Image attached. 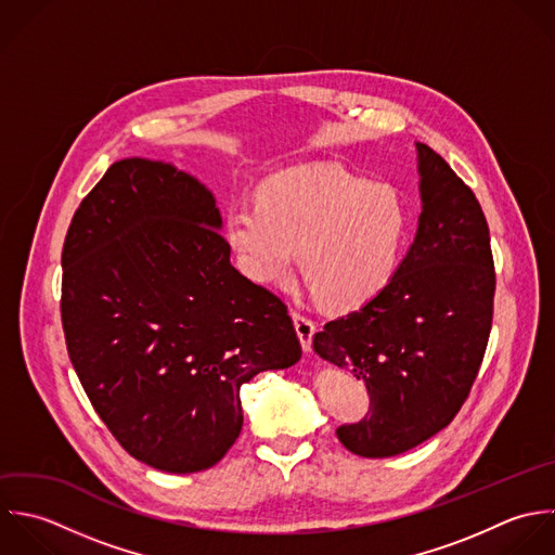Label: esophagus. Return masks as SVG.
<instances>
[{"label": "esophagus", "mask_w": 555, "mask_h": 555, "mask_svg": "<svg viewBox=\"0 0 555 555\" xmlns=\"http://www.w3.org/2000/svg\"><path fill=\"white\" fill-rule=\"evenodd\" d=\"M292 318H294V326H296V333L300 337L302 350L309 352L311 341H313V333H315V322L311 318H307L305 313H300V311H292Z\"/></svg>", "instance_id": "esophagus-1"}]
</instances>
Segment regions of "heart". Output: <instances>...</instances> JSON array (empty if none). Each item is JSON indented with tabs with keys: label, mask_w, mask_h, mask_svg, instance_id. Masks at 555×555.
Here are the masks:
<instances>
[{
	"label": "heart",
	"mask_w": 555,
	"mask_h": 555,
	"mask_svg": "<svg viewBox=\"0 0 555 555\" xmlns=\"http://www.w3.org/2000/svg\"><path fill=\"white\" fill-rule=\"evenodd\" d=\"M222 231L248 279H287L296 248L298 270L318 302L352 311L391 283L409 209L389 183H372L339 166H305L266 179L257 203H231Z\"/></svg>",
	"instance_id": "heart-1"
}]
</instances>
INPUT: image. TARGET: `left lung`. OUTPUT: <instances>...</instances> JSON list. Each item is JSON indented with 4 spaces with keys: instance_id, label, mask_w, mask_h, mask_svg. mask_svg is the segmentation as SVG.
<instances>
[{
    "instance_id": "8db88e82",
    "label": "left lung",
    "mask_w": 555,
    "mask_h": 555,
    "mask_svg": "<svg viewBox=\"0 0 555 555\" xmlns=\"http://www.w3.org/2000/svg\"><path fill=\"white\" fill-rule=\"evenodd\" d=\"M417 237L391 283L315 333V352L365 383L370 411L339 426L346 450L402 454L452 424L482 365L495 298L491 235L480 201L428 144H417Z\"/></svg>"
}]
</instances>
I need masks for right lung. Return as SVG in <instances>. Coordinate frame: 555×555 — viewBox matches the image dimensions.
<instances>
[{
  "mask_svg": "<svg viewBox=\"0 0 555 555\" xmlns=\"http://www.w3.org/2000/svg\"><path fill=\"white\" fill-rule=\"evenodd\" d=\"M211 192L170 164L114 162L62 246L60 315L77 378L120 448L168 474L240 437V387L300 361L287 305L240 274Z\"/></svg>",
  "mask_w": 555,
  "mask_h": 555,
  "instance_id": "obj_1",
  "label": "right lung"
}]
</instances>
